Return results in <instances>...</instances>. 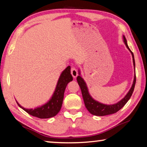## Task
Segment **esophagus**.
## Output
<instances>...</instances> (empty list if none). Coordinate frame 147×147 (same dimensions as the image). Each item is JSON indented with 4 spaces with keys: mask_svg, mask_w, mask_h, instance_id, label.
I'll return each instance as SVG.
<instances>
[{
    "mask_svg": "<svg viewBox=\"0 0 147 147\" xmlns=\"http://www.w3.org/2000/svg\"><path fill=\"white\" fill-rule=\"evenodd\" d=\"M71 74L72 76L74 77V78H76L77 76L78 75V70H77V69L75 68V67H73L72 66L71 68Z\"/></svg>",
    "mask_w": 147,
    "mask_h": 147,
    "instance_id": "esophagus-1",
    "label": "esophagus"
}]
</instances>
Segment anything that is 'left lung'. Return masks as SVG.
I'll return each instance as SVG.
<instances>
[{"label": "left lung", "instance_id": "8db88e82", "mask_svg": "<svg viewBox=\"0 0 147 147\" xmlns=\"http://www.w3.org/2000/svg\"><path fill=\"white\" fill-rule=\"evenodd\" d=\"M123 38L125 44H126L127 48L129 50V51L131 52V53L132 55L134 65L135 67L136 64H135L134 53H132L131 50L129 49L128 45L127 44V41L126 40V38H125L124 36ZM77 81H78L79 85L80 86L81 93H82L83 98L84 100V103H85V107L86 109H87V110L93 115H96V116H105V115L113 114L115 113H117V111H119L121 109V108L123 107L124 106V105L128 102V101L129 100V98H131L132 94L134 92L135 85H136V74H135L133 85H132L131 88H130V90H129L128 93L127 94L126 96H125L122 100L113 105H105L103 104V103L98 102L97 101H95L90 96L89 93H88L86 83L85 81H84L83 78H81V76H78V78H77Z\"/></svg>", "mask_w": 147, "mask_h": 147}]
</instances>
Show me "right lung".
Here are the masks:
<instances>
[{"label":"right lung","instance_id":"obj_1","mask_svg":"<svg viewBox=\"0 0 147 147\" xmlns=\"http://www.w3.org/2000/svg\"><path fill=\"white\" fill-rule=\"evenodd\" d=\"M73 80V77L71 75L70 66H68L62 71L58 81L56 89L51 99L47 103L40 107L35 109H25L21 107L18 103L19 107L33 117L39 119H48L55 117L57 115L61 109L62 102H63L64 90L68 83Z\"/></svg>","mask_w":147,"mask_h":147}]
</instances>
